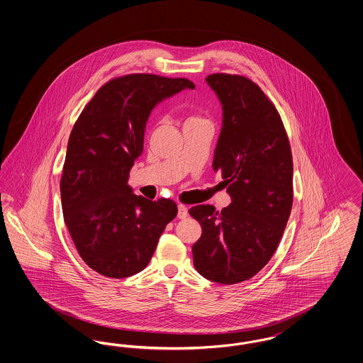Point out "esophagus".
<instances>
[{"mask_svg":"<svg viewBox=\"0 0 363 363\" xmlns=\"http://www.w3.org/2000/svg\"><path fill=\"white\" fill-rule=\"evenodd\" d=\"M188 216V207L184 204L178 206V218L179 219H185Z\"/></svg>","mask_w":363,"mask_h":363,"instance_id":"obj_1","label":"esophagus"}]
</instances>
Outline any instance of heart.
<instances>
[{"instance_id":"b5f03b06","label":"heart","mask_w":363,"mask_h":363,"mask_svg":"<svg viewBox=\"0 0 363 363\" xmlns=\"http://www.w3.org/2000/svg\"><path fill=\"white\" fill-rule=\"evenodd\" d=\"M200 123H209V122H208L207 118H204L199 114H191L185 121V125H200Z\"/></svg>"}]
</instances>
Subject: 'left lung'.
Wrapping results in <instances>:
<instances>
[{"label":"left lung","mask_w":363,"mask_h":363,"mask_svg":"<svg viewBox=\"0 0 363 363\" xmlns=\"http://www.w3.org/2000/svg\"><path fill=\"white\" fill-rule=\"evenodd\" d=\"M223 110L212 167L233 203L218 212L196 206L203 228L191 247L194 268L220 284L259 272L274 256L293 207V155L277 107L252 80L227 73L207 79Z\"/></svg>","instance_id":"left-lung-1"}]
</instances>
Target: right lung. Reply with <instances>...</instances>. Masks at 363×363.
<instances>
[{"instance_id":"1","label":"right lung","mask_w":363,"mask_h":363,"mask_svg":"<svg viewBox=\"0 0 363 363\" xmlns=\"http://www.w3.org/2000/svg\"><path fill=\"white\" fill-rule=\"evenodd\" d=\"M186 88H194L188 79L150 73L113 79L72 129L60 184L64 219L80 257L104 277L143 271L177 216L173 200L136 196L128 179L152 108Z\"/></svg>"}]
</instances>
